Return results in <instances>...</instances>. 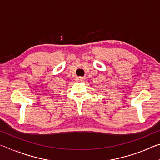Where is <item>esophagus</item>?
Segmentation results:
<instances>
[{
	"label": "esophagus",
	"instance_id": "34e87169",
	"mask_svg": "<svg viewBox=\"0 0 160 160\" xmlns=\"http://www.w3.org/2000/svg\"><path fill=\"white\" fill-rule=\"evenodd\" d=\"M84 80H85V78L82 77H78L76 78V80L78 81V82H82Z\"/></svg>",
	"mask_w": 160,
	"mask_h": 160
}]
</instances>
